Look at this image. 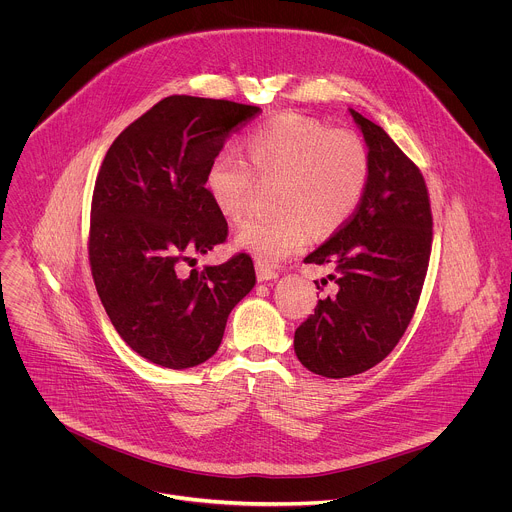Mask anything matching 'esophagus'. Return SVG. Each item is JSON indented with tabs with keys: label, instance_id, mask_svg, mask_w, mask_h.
I'll use <instances>...</instances> for the list:
<instances>
[{
	"label": "esophagus",
	"instance_id": "34e87169",
	"mask_svg": "<svg viewBox=\"0 0 512 512\" xmlns=\"http://www.w3.org/2000/svg\"><path fill=\"white\" fill-rule=\"evenodd\" d=\"M277 277H279V273L273 267H269L265 263H257V279L259 281H271V279H277Z\"/></svg>",
	"mask_w": 512,
	"mask_h": 512
}]
</instances>
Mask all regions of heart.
I'll list each match as a JSON object with an SVG mask.
<instances>
[{"instance_id": "obj_1", "label": "heart", "mask_w": 512, "mask_h": 512, "mask_svg": "<svg viewBox=\"0 0 512 512\" xmlns=\"http://www.w3.org/2000/svg\"><path fill=\"white\" fill-rule=\"evenodd\" d=\"M241 153L219 147L207 163L203 185L229 221H239L249 207L255 175L275 177L271 215L245 221L235 237L237 247L259 263H279L303 251L317 233L343 227L359 209L371 177L365 141L351 129L285 111L251 127L241 139Z\"/></svg>"}]
</instances>
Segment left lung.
<instances>
[{
  "label": "left lung",
  "instance_id": "1",
  "mask_svg": "<svg viewBox=\"0 0 512 512\" xmlns=\"http://www.w3.org/2000/svg\"><path fill=\"white\" fill-rule=\"evenodd\" d=\"M351 115L369 145V187L355 215L305 257L335 269L329 279L337 293L319 299L295 331L299 361L327 379L365 373L397 347L419 305L433 247L421 169L383 127Z\"/></svg>",
  "mask_w": 512,
  "mask_h": 512
}]
</instances>
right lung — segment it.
<instances>
[{
    "label": "right lung",
    "instance_id": "obj_1",
    "mask_svg": "<svg viewBox=\"0 0 512 512\" xmlns=\"http://www.w3.org/2000/svg\"><path fill=\"white\" fill-rule=\"evenodd\" d=\"M259 111L169 95L117 135L99 167L87 237L93 283L121 339L155 365L189 369L213 357L229 313L255 285L247 253L203 271L185 265L227 241L203 177Z\"/></svg>",
    "mask_w": 512,
    "mask_h": 512
}]
</instances>
